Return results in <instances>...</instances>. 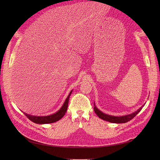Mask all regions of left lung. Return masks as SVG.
Instances as JSON below:
<instances>
[{"mask_svg": "<svg viewBox=\"0 0 160 160\" xmlns=\"http://www.w3.org/2000/svg\"><path fill=\"white\" fill-rule=\"evenodd\" d=\"M143 106H141L139 109H138L136 112H133V113L127 115H124V116H121V117H115V116H112V115L104 113L101 111H100L96 107L95 103H94V111H95V113L98 115L99 118H100L102 120L110 122L112 123H125V122H127L128 121L132 120L134 117L136 116V115L142 110V108Z\"/></svg>", "mask_w": 160, "mask_h": 160, "instance_id": "obj_1", "label": "left lung"}]
</instances>
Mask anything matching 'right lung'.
Wrapping results in <instances>:
<instances>
[{
    "instance_id": "add662e5",
    "label": "right lung",
    "mask_w": 160,
    "mask_h": 160,
    "mask_svg": "<svg viewBox=\"0 0 160 160\" xmlns=\"http://www.w3.org/2000/svg\"><path fill=\"white\" fill-rule=\"evenodd\" d=\"M72 91L70 92L68 97H67L65 101L64 102L62 108L56 113L52 115H50L48 116H34V115H31L30 114H27L26 113H24V114L26 115L28 117V119H29L31 121L35 122L36 124H48V123L55 122L61 119L65 114L67 110V107H68L69 99Z\"/></svg>"
}]
</instances>
